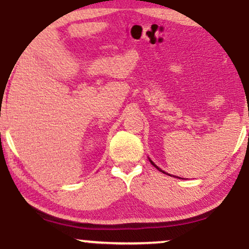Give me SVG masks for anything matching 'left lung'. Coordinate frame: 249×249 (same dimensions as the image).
I'll return each instance as SVG.
<instances>
[{"label":"left lung","mask_w":249,"mask_h":249,"mask_svg":"<svg viewBox=\"0 0 249 249\" xmlns=\"http://www.w3.org/2000/svg\"><path fill=\"white\" fill-rule=\"evenodd\" d=\"M150 161H151V164H152V165H153V166L157 168V170H158V171H160V172H162V173H165V172H164V171H162V170H160V168H159L158 166H157V165H156V164H154V162H153L152 160H150Z\"/></svg>","instance_id":"left-lung-1"}]
</instances>
